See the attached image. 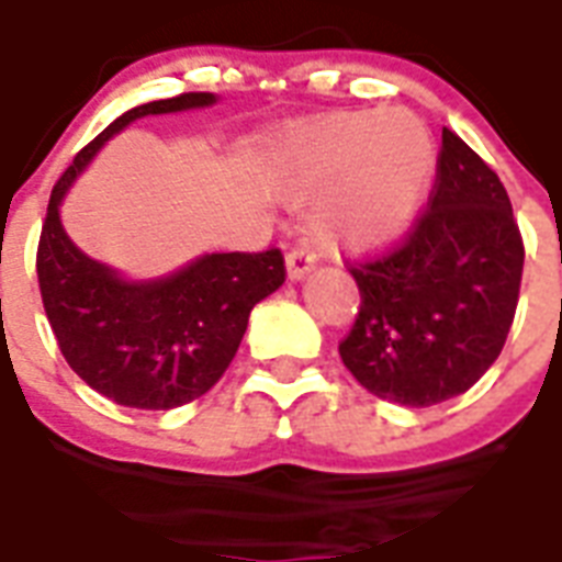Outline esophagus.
Returning a JSON list of instances; mask_svg holds the SVG:
<instances>
[{
    "label": "esophagus",
    "instance_id": "obj_1",
    "mask_svg": "<svg viewBox=\"0 0 562 562\" xmlns=\"http://www.w3.org/2000/svg\"><path fill=\"white\" fill-rule=\"evenodd\" d=\"M313 263H316V251H313L311 246H304V243H299V246H293V249L286 251V276L293 278V281L307 276L313 269Z\"/></svg>",
    "mask_w": 562,
    "mask_h": 562
}]
</instances>
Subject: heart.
Returning <instances> with one entry per match:
<instances>
[{"mask_svg":"<svg viewBox=\"0 0 562 562\" xmlns=\"http://www.w3.org/2000/svg\"><path fill=\"white\" fill-rule=\"evenodd\" d=\"M434 169V140L407 111H351L295 128L269 160V184L316 204L313 232L328 246L372 249L411 225Z\"/></svg>","mask_w":562,"mask_h":562,"instance_id":"obj_1","label":"heart"}]
</instances>
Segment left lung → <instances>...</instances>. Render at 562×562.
<instances>
[{
  "instance_id": "8db88e82",
  "label": "left lung",
  "mask_w": 562,
  "mask_h": 562,
  "mask_svg": "<svg viewBox=\"0 0 562 562\" xmlns=\"http://www.w3.org/2000/svg\"><path fill=\"white\" fill-rule=\"evenodd\" d=\"M346 267L360 290L340 342L346 369L369 393L430 407L467 393L502 355L525 243L498 176L442 128L428 204L402 240Z\"/></svg>"
}]
</instances>
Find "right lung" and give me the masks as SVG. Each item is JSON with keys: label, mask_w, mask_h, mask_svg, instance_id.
Here are the masks:
<instances>
[{"label": "right lung", "mask_w": 562, "mask_h": 562, "mask_svg": "<svg viewBox=\"0 0 562 562\" xmlns=\"http://www.w3.org/2000/svg\"><path fill=\"white\" fill-rule=\"evenodd\" d=\"M211 102L213 93H181L125 111L64 169L43 220L37 284L60 355L95 393L137 411L181 407L225 375L251 307L284 284V255H204L176 276L128 284L76 249L60 228L58 204L99 146L132 120Z\"/></svg>", "instance_id": "obj_1"}]
</instances>
